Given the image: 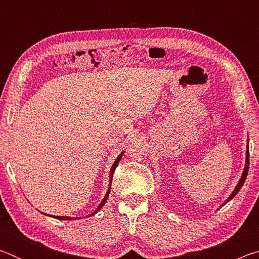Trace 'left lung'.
<instances>
[{
    "mask_svg": "<svg viewBox=\"0 0 259 259\" xmlns=\"http://www.w3.org/2000/svg\"><path fill=\"white\" fill-rule=\"evenodd\" d=\"M248 170H249V139H248V142H247V151H245V163H244V168H243L242 175H241V178L239 179V183L236 184V186H235V188L233 190V192L231 193V195L229 196V198H227V200H225L224 202L222 203L221 207H223V205L226 204L227 202H229V201H231L236 194H238V192L241 190V187H242V185L244 184L245 178H247Z\"/></svg>",
    "mask_w": 259,
    "mask_h": 259,
    "instance_id": "obj_1",
    "label": "left lung"
}]
</instances>
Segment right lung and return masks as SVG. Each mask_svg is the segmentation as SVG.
<instances>
[{
    "label": "right lung",
    "mask_w": 259,
    "mask_h": 259,
    "mask_svg": "<svg viewBox=\"0 0 259 259\" xmlns=\"http://www.w3.org/2000/svg\"><path fill=\"white\" fill-rule=\"evenodd\" d=\"M123 154H124V151H123V152H121L120 154H119V156L116 157V160L114 161L113 165L111 166V171H109V184H108V188H107L106 194H105L104 199L102 200V202L99 203V205L97 207V209H96L93 213L89 214V216H94V214L97 213V212L99 211V210L104 207V204L106 203V201H107V199H108V195H109V192H111V185H112L113 174H114V171H115V168L117 166V164H119V162H120V160L122 159V156H123ZM45 214H46V213H45ZM47 216H48V214H47ZM49 216H50V217H52V218H56V219H60V221H72V219H77V217H68V216H54V214H49ZM89 216H85V217H89ZM78 219H80V218H78Z\"/></svg>",
    "instance_id": "right-lung-1"
}]
</instances>
